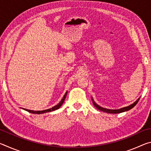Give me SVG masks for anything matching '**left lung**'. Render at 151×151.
I'll list each match as a JSON object with an SVG mask.
<instances>
[{
	"label": "left lung",
	"instance_id": "1",
	"mask_svg": "<svg viewBox=\"0 0 151 151\" xmlns=\"http://www.w3.org/2000/svg\"><path fill=\"white\" fill-rule=\"evenodd\" d=\"M139 99H140V98L139 99H137V101H135L133 104H131V105L126 106V107H124V108L120 109H118V110H111V109H107L103 108V107L99 106L98 104L94 103L93 99H92V100H93V104L94 105V106H95L97 109H99V111L105 112H107V113H113V114L115 113V114H116V113H121V112H123L129 111V110H131V109L133 108V107L138 103V102H139Z\"/></svg>",
	"mask_w": 151,
	"mask_h": 151
}]
</instances>
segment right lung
I'll return each instance as SVG.
<instances>
[{
  "instance_id": "add662e5",
  "label": "right lung",
  "mask_w": 151,
  "mask_h": 151,
  "mask_svg": "<svg viewBox=\"0 0 151 151\" xmlns=\"http://www.w3.org/2000/svg\"><path fill=\"white\" fill-rule=\"evenodd\" d=\"M66 94H67V92H66V93H65V94L63 96V99H62V100H61V101L60 102V103L57 104V105L53 106L52 108H50L49 109L44 110V111H31V110H28V109H24L25 111H27L29 112H31V113H33V114H42V113H45V112H51V111H55V110L59 109L60 107L61 106V105H62V104H63L64 101H65V99L66 96Z\"/></svg>"
}]
</instances>
